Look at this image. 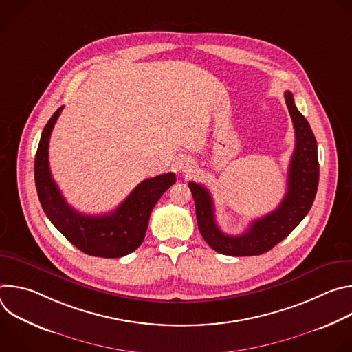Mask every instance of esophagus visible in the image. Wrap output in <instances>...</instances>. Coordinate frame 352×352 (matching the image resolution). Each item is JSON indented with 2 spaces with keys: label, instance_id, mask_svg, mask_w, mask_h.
<instances>
[{
  "label": "esophagus",
  "instance_id": "obj_1",
  "mask_svg": "<svg viewBox=\"0 0 352 352\" xmlns=\"http://www.w3.org/2000/svg\"><path fill=\"white\" fill-rule=\"evenodd\" d=\"M193 168H195V166H193V163L190 160H184L181 163V170L184 173H190V171H193Z\"/></svg>",
  "mask_w": 352,
  "mask_h": 352
}]
</instances>
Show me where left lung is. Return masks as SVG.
<instances>
[{"mask_svg":"<svg viewBox=\"0 0 352 352\" xmlns=\"http://www.w3.org/2000/svg\"><path fill=\"white\" fill-rule=\"evenodd\" d=\"M284 97L295 129V148L289 162L287 193L276 210L254 220L243 234L227 235L216 223L209 190L196 182L188 184L195 200L199 231L219 254L254 256L267 252L304 220L314 205L319 184L318 143L309 122L298 111L292 93L287 90Z\"/></svg>","mask_w":352,"mask_h":352,"instance_id":"obj_1","label":"left lung"}]
</instances>
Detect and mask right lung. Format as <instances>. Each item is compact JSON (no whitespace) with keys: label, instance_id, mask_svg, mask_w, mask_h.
<instances>
[{"label":"right lung","instance_id":"obj_1","mask_svg":"<svg viewBox=\"0 0 352 352\" xmlns=\"http://www.w3.org/2000/svg\"><path fill=\"white\" fill-rule=\"evenodd\" d=\"M60 107L43 129L34 159V182L41 208L56 228L83 254L98 258H121L140 246L148 217L162 195L175 184L167 173L142 181L113 212L86 216L67 204L48 164V143L63 111Z\"/></svg>","mask_w":352,"mask_h":352}]
</instances>
